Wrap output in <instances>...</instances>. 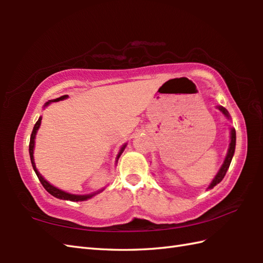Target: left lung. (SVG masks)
<instances>
[{"instance_id":"1","label":"left lung","mask_w":263,"mask_h":263,"mask_svg":"<svg viewBox=\"0 0 263 263\" xmlns=\"http://www.w3.org/2000/svg\"><path fill=\"white\" fill-rule=\"evenodd\" d=\"M218 108H219L227 117H230V115H228V111L226 110V108L221 107V106H219V107H218ZM235 144H236V132H235V128H232L230 149H228V153H227V156H226V158H225V161H224V164H222V166L220 167L219 172L217 173V175L215 176L214 180H212V182H211V184H210L208 189H212L215 185H217L218 183H220L222 181V178H224V176L226 175V172L228 171V168H230V165H231V161H232V158H233V155H234V153H235Z\"/></svg>"}]
</instances>
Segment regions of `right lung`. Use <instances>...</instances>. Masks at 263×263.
<instances>
[{
    "label": "right lung",
    "instance_id": "1",
    "mask_svg": "<svg viewBox=\"0 0 263 263\" xmlns=\"http://www.w3.org/2000/svg\"><path fill=\"white\" fill-rule=\"evenodd\" d=\"M66 97H68V95H64V96L60 97V98H57V99H53V100H49V102L46 103V105H48L49 103L52 102H59V100H62V99H65ZM41 122H42V117H39L38 121L36 122L35 126H33L32 128V132H31V137H30V142H29V155H30V160H31V164H32V167H33V171H35L36 175L38 177V180L41 181L42 185L45 187L46 191L48 193H51L53 197L58 198V199H63V200H70V201H85L89 198H91L93 194H89V195H77V194H70V193H66L64 191H62V190H60L58 187H55L53 185H51L45 178H44L41 174H39L38 171L36 170V166H35V163H33V144H35V137H36V133H37V130L39 125H41ZM125 148V146H123V148L121 149V152L119 154V156H117V158L120 157L121 154L123 153V149Z\"/></svg>",
    "mask_w": 263,
    "mask_h": 263
}]
</instances>
